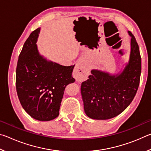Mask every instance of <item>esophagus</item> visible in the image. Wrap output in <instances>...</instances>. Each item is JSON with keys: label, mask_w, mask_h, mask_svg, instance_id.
Returning a JSON list of instances; mask_svg holds the SVG:
<instances>
[{"label": "esophagus", "mask_w": 151, "mask_h": 151, "mask_svg": "<svg viewBox=\"0 0 151 151\" xmlns=\"http://www.w3.org/2000/svg\"><path fill=\"white\" fill-rule=\"evenodd\" d=\"M90 68L86 65L83 60L79 61L78 66L74 71V76L78 81H83L87 77Z\"/></svg>", "instance_id": "esophagus-1"}]
</instances>
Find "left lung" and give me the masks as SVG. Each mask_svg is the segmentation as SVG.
<instances>
[{
  "label": "left lung",
  "mask_w": 151,
  "mask_h": 151,
  "mask_svg": "<svg viewBox=\"0 0 151 151\" xmlns=\"http://www.w3.org/2000/svg\"><path fill=\"white\" fill-rule=\"evenodd\" d=\"M131 37L129 63L120 74L112 75L92 70L88 79L81 84L84 110L88 117L106 120L115 117L126 109L138 90L141 73V57L134 35Z\"/></svg>",
  "instance_id": "8db88e82"
}]
</instances>
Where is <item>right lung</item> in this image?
Wrapping results in <instances>:
<instances>
[{"mask_svg":"<svg viewBox=\"0 0 151 151\" xmlns=\"http://www.w3.org/2000/svg\"><path fill=\"white\" fill-rule=\"evenodd\" d=\"M40 28L25 41L18 60L16 88L22 108L33 119L48 121L58 116L64 91L75 79V65L65 66L48 61L36 45Z\"/></svg>","mask_w":151,"mask_h":151,"instance_id":"1","label":"right lung"}]
</instances>
